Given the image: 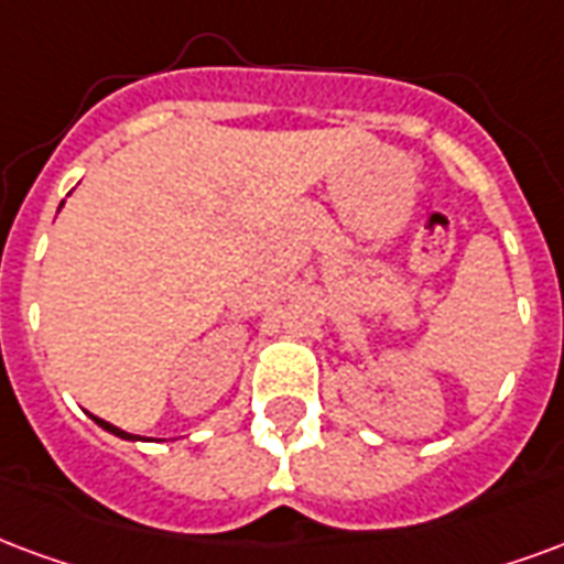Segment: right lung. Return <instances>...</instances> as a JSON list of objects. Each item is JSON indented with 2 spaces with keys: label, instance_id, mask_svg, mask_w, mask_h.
Wrapping results in <instances>:
<instances>
[{
  "label": "right lung",
  "instance_id": "add662e5",
  "mask_svg": "<svg viewBox=\"0 0 564 564\" xmlns=\"http://www.w3.org/2000/svg\"><path fill=\"white\" fill-rule=\"evenodd\" d=\"M59 208H62V206H59ZM91 421H95L98 427H104V431H107V433H112V436H119V440H128V442H137V440H140V436H133V433L122 431V427H116V424H110V421L98 419V415H91Z\"/></svg>",
  "mask_w": 564,
  "mask_h": 564
}]
</instances>
